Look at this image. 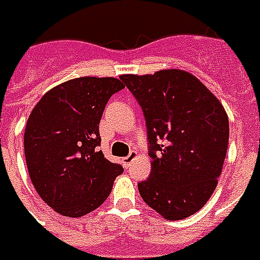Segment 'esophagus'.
Listing matches in <instances>:
<instances>
[{
    "mask_svg": "<svg viewBox=\"0 0 260 260\" xmlns=\"http://www.w3.org/2000/svg\"><path fill=\"white\" fill-rule=\"evenodd\" d=\"M137 158V152L136 151H130V154L127 156H124V158H121V164H123V167L124 168H128L130 167V164L133 162V159H136Z\"/></svg>",
    "mask_w": 260,
    "mask_h": 260,
    "instance_id": "1",
    "label": "esophagus"
}]
</instances>
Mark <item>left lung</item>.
Returning <instances> with one entry per match:
<instances>
[{"instance_id": "obj_1", "label": "left lung", "mask_w": 260, "mask_h": 260, "mask_svg": "<svg viewBox=\"0 0 260 260\" xmlns=\"http://www.w3.org/2000/svg\"><path fill=\"white\" fill-rule=\"evenodd\" d=\"M143 109L151 175L140 196L168 220H183L207 203L221 175L230 124L220 101L182 70L120 75Z\"/></svg>"}]
</instances>
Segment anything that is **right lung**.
<instances>
[{
  "label": "right lung",
  "instance_id": "1",
  "mask_svg": "<svg viewBox=\"0 0 260 260\" xmlns=\"http://www.w3.org/2000/svg\"><path fill=\"white\" fill-rule=\"evenodd\" d=\"M123 88L117 78L81 77L46 92L33 108L23 137L27 171L58 214L81 217L98 209L123 172L98 151L105 106Z\"/></svg>",
  "mask_w": 260,
  "mask_h": 260
}]
</instances>
